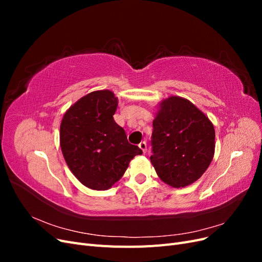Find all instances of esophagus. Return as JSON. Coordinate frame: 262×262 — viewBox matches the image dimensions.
Here are the masks:
<instances>
[{
	"mask_svg": "<svg viewBox=\"0 0 262 262\" xmlns=\"http://www.w3.org/2000/svg\"><path fill=\"white\" fill-rule=\"evenodd\" d=\"M139 147L143 150V153H145L146 152V149H147V145H146V142L145 141H142L141 143L139 144Z\"/></svg>",
	"mask_w": 262,
	"mask_h": 262,
	"instance_id": "esophagus-1",
	"label": "esophagus"
}]
</instances>
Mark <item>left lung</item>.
<instances>
[{
    "instance_id": "1",
    "label": "left lung",
    "mask_w": 262,
    "mask_h": 262,
    "mask_svg": "<svg viewBox=\"0 0 262 262\" xmlns=\"http://www.w3.org/2000/svg\"><path fill=\"white\" fill-rule=\"evenodd\" d=\"M152 150L157 176L172 188H184L208 169L215 150V130L191 101L170 96L158 104Z\"/></svg>"
}]
</instances>
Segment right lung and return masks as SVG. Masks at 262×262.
I'll list each match as a JSON object with an SVG mask.
<instances>
[{
    "label": "right lung",
    "mask_w": 262,
    "mask_h": 262,
    "mask_svg": "<svg viewBox=\"0 0 262 262\" xmlns=\"http://www.w3.org/2000/svg\"><path fill=\"white\" fill-rule=\"evenodd\" d=\"M117 107L118 98L112 91H95L78 99L62 118L63 157L81 184L93 190L112 188L132 158L142 154L114 120Z\"/></svg>",
    "instance_id": "obj_1"
}]
</instances>
